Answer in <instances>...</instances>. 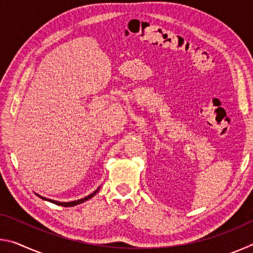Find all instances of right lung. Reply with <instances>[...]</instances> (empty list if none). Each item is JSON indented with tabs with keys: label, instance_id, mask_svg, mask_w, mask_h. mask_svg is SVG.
<instances>
[{
	"label": "right lung",
	"instance_id": "1",
	"mask_svg": "<svg viewBox=\"0 0 253 253\" xmlns=\"http://www.w3.org/2000/svg\"><path fill=\"white\" fill-rule=\"evenodd\" d=\"M99 191V188H98V190H96L95 192H93V193H91L90 195H88V196H85V198H84V199H81V200H77V201H72V202H58V201H53V200H50V199H45V198H43V196H41V195H38L39 196V198H41L42 200H45V201H49V202H51V203H54V204H57V205H61V207H66V208H69V207H75V205H78V204H80V203H84V201H87V200H89V199H91L93 195H95L97 192Z\"/></svg>",
	"mask_w": 253,
	"mask_h": 253
}]
</instances>
